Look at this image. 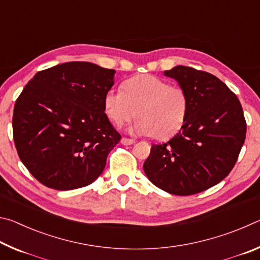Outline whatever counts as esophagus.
<instances>
[{"mask_svg":"<svg viewBox=\"0 0 260 260\" xmlns=\"http://www.w3.org/2000/svg\"><path fill=\"white\" fill-rule=\"evenodd\" d=\"M121 144H124V146H131V144H134L135 143V140L133 139H127V138H122L120 140Z\"/></svg>","mask_w":260,"mask_h":260,"instance_id":"34e87169","label":"esophagus"}]
</instances>
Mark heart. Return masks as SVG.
<instances>
[{
    "label": "heart",
    "instance_id": "heart-1",
    "mask_svg": "<svg viewBox=\"0 0 260 260\" xmlns=\"http://www.w3.org/2000/svg\"><path fill=\"white\" fill-rule=\"evenodd\" d=\"M104 111L116 126L140 117L131 133L153 135L165 140L181 129L189 110L188 95L182 88L151 74H141L122 83V90L111 88L104 95Z\"/></svg>",
    "mask_w": 260,
    "mask_h": 260
}]
</instances>
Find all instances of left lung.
<instances>
[{"label": "left lung", "instance_id": "left-lung-1", "mask_svg": "<svg viewBox=\"0 0 260 260\" xmlns=\"http://www.w3.org/2000/svg\"><path fill=\"white\" fill-rule=\"evenodd\" d=\"M164 76L187 93V119L169 142L153 144L143 170L161 190L193 195L219 183L234 167L245 140L243 110L230 88L208 72L178 65Z\"/></svg>", "mask_w": 260, "mask_h": 260}]
</instances>
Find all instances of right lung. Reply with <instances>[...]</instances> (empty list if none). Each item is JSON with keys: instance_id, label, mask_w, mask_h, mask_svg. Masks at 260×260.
<instances>
[{"instance_id": "add662e5", "label": "right lung", "mask_w": 260, "mask_h": 260, "mask_svg": "<svg viewBox=\"0 0 260 260\" xmlns=\"http://www.w3.org/2000/svg\"><path fill=\"white\" fill-rule=\"evenodd\" d=\"M114 70L69 61L38 72L17 99L12 129L23 164L45 186L72 190L102 174L120 135L104 112Z\"/></svg>"}]
</instances>
